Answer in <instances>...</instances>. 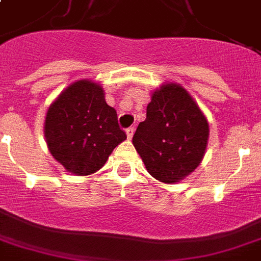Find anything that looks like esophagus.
<instances>
[{
  "label": "esophagus",
  "instance_id": "esophagus-1",
  "mask_svg": "<svg viewBox=\"0 0 261 261\" xmlns=\"http://www.w3.org/2000/svg\"><path fill=\"white\" fill-rule=\"evenodd\" d=\"M134 127H128V128H127L126 130V134H127V138L128 139H131L133 138V135H134Z\"/></svg>",
  "mask_w": 261,
  "mask_h": 261
}]
</instances>
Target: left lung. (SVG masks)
I'll use <instances>...</instances> for the list:
<instances>
[{"instance_id":"1","label":"left lung","mask_w":261,"mask_h":261,"mask_svg":"<svg viewBox=\"0 0 261 261\" xmlns=\"http://www.w3.org/2000/svg\"><path fill=\"white\" fill-rule=\"evenodd\" d=\"M207 139L208 123L194 98L184 88L167 84L151 96L133 143L147 172L172 184L198 168Z\"/></svg>"}]
</instances>
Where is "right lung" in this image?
I'll return each instance as SVG.
<instances>
[{
	"label": "right lung",
	"instance_id": "obj_1",
	"mask_svg": "<svg viewBox=\"0 0 261 261\" xmlns=\"http://www.w3.org/2000/svg\"><path fill=\"white\" fill-rule=\"evenodd\" d=\"M44 134L54 159L79 176L97 172L127 138L102 88L87 80L71 84L51 104Z\"/></svg>",
	"mask_w": 261,
	"mask_h": 261
}]
</instances>
